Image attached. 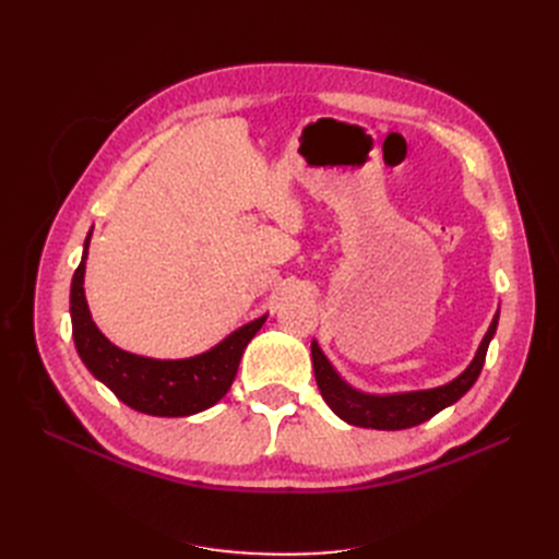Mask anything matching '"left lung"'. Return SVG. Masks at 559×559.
I'll use <instances>...</instances> for the list:
<instances>
[{"label": "left lung", "mask_w": 559, "mask_h": 559, "mask_svg": "<svg viewBox=\"0 0 559 559\" xmlns=\"http://www.w3.org/2000/svg\"><path fill=\"white\" fill-rule=\"evenodd\" d=\"M497 324H499V310L480 341L476 357H473V361L466 366L464 373H460L454 380L441 386L415 389V392H396V394H368V392H361V389H354L333 368V364L326 359V354L321 352L319 343L312 341V347H310L312 368H314L319 392L329 403V408L352 427L380 429V431H399V429L417 427L421 421L431 419L436 413L448 408V405L460 401L473 386V382L478 380L487 357L489 341H492L497 333Z\"/></svg>", "instance_id": "obj_1"}]
</instances>
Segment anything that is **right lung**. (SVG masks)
<instances>
[{"mask_svg": "<svg viewBox=\"0 0 559 559\" xmlns=\"http://www.w3.org/2000/svg\"><path fill=\"white\" fill-rule=\"evenodd\" d=\"M91 235L93 230L83 242V257L72 277L70 292L72 335L81 361L99 382L107 384L118 399L138 413L154 417H189L212 408L216 401L226 396L249 341L265 324L267 314L233 331L207 352L186 359H151L116 347L97 329L88 310L86 292H83Z\"/></svg>", "mask_w": 559, "mask_h": 559, "instance_id": "obj_1", "label": "right lung"}]
</instances>
